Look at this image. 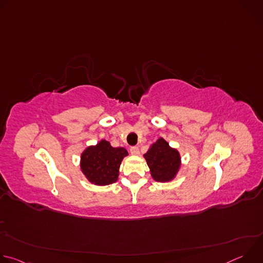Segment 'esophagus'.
Here are the masks:
<instances>
[{
	"mask_svg": "<svg viewBox=\"0 0 263 263\" xmlns=\"http://www.w3.org/2000/svg\"><path fill=\"white\" fill-rule=\"evenodd\" d=\"M130 153L132 155H138L139 154V148L138 146H131L130 147Z\"/></svg>",
	"mask_w": 263,
	"mask_h": 263,
	"instance_id": "esophagus-1",
	"label": "esophagus"
}]
</instances>
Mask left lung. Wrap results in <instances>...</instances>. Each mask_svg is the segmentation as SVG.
<instances>
[{"label": "left lung", "mask_w": 263, "mask_h": 263, "mask_svg": "<svg viewBox=\"0 0 263 263\" xmlns=\"http://www.w3.org/2000/svg\"><path fill=\"white\" fill-rule=\"evenodd\" d=\"M143 157L152 178L157 182L172 181L181 166L179 152L161 137L151 145Z\"/></svg>", "instance_id": "1"}]
</instances>
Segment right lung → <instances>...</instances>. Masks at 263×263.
<instances>
[{
  "mask_svg": "<svg viewBox=\"0 0 263 263\" xmlns=\"http://www.w3.org/2000/svg\"><path fill=\"white\" fill-rule=\"evenodd\" d=\"M127 149L111 146L110 142L102 139L96 145L86 147L81 154L80 167L86 179L95 185H109L118 181L120 165Z\"/></svg>",
  "mask_w": 263,
  "mask_h": 263,
  "instance_id": "1",
  "label": "right lung"
}]
</instances>
